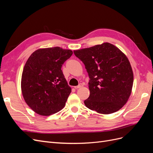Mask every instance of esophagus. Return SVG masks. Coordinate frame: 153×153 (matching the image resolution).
<instances>
[{
	"instance_id": "34e87169",
	"label": "esophagus",
	"mask_w": 153,
	"mask_h": 153,
	"mask_svg": "<svg viewBox=\"0 0 153 153\" xmlns=\"http://www.w3.org/2000/svg\"><path fill=\"white\" fill-rule=\"evenodd\" d=\"M82 87H83V85L82 84H80L77 86H75V87H74V88H75V89H79V88H81Z\"/></svg>"
}]
</instances>
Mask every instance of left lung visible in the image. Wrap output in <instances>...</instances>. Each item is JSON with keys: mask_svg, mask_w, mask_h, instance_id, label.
<instances>
[{"mask_svg": "<svg viewBox=\"0 0 153 153\" xmlns=\"http://www.w3.org/2000/svg\"><path fill=\"white\" fill-rule=\"evenodd\" d=\"M73 52L84 64L90 78V95L85 105L102 114L121 109L131 95L133 84V70L126 55L109 43Z\"/></svg>", "mask_w": 153, "mask_h": 153, "instance_id": "left-lung-1", "label": "left lung"}]
</instances>
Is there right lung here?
Instances as JSON below:
<instances>
[{
    "label": "right lung",
    "instance_id": "obj_1",
    "mask_svg": "<svg viewBox=\"0 0 153 153\" xmlns=\"http://www.w3.org/2000/svg\"><path fill=\"white\" fill-rule=\"evenodd\" d=\"M72 54L71 50L55 47L37 50L27 59L21 89L25 103L36 114L48 116L64 107L71 89L61 68Z\"/></svg>",
    "mask_w": 153,
    "mask_h": 153
}]
</instances>
